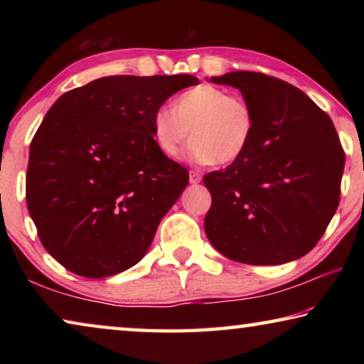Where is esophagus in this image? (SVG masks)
Instances as JSON below:
<instances>
[{
	"mask_svg": "<svg viewBox=\"0 0 364 364\" xmlns=\"http://www.w3.org/2000/svg\"><path fill=\"white\" fill-rule=\"evenodd\" d=\"M200 173L199 171H196V170H191L189 171V183L191 184H197V183H200Z\"/></svg>",
	"mask_w": 364,
	"mask_h": 364,
	"instance_id": "esophagus-1",
	"label": "esophagus"
}]
</instances>
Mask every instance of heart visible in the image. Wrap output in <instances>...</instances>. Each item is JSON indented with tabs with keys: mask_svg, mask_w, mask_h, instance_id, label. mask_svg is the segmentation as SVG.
Here are the masks:
<instances>
[{
	"mask_svg": "<svg viewBox=\"0 0 364 364\" xmlns=\"http://www.w3.org/2000/svg\"><path fill=\"white\" fill-rule=\"evenodd\" d=\"M254 130V110L244 97L205 83L178 96L173 110L162 107L152 117V139L165 157L180 156L191 132V157L218 167L245 156Z\"/></svg>",
	"mask_w": 364,
	"mask_h": 364,
	"instance_id": "obj_1",
	"label": "heart"
}]
</instances>
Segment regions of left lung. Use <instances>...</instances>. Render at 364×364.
<instances>
[{
  "mask_svg": "<svg viewBox=\"0 0 364 364\" xmlns=\"http://www.w3.org/2000/svg\"><path fill=\"white\" fill-rule=\"evenodd\" d=\"M210 82L241 91L255 130L242 159L204 176L208 241L239 263L297 260L321 239L341 199L345 154L334 123L304 91L264 73Z\"/></svg>",
  "mask_w": 364,
  "mask_h": 364,
  "instance_id": "8db88e82",
  "label": "left lung"
}]
</instances>
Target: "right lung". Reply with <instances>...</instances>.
Segmentation results:
<instances>
[{
	"mask_svg": "<svg viewBox=\"0 0 364 364\" xmlns=\"http://www.w3.org/2000/svg\"><path fill=\"white\" fill-rule=\"evenodd\" d=\"M193 75H115L67 91L30 144L27 207L48 254L83 278L146 255L189 173L152 139V117Z\"/></svg>",
	"mask_w": 364,
	"mask_h": 364,
	"instance_id": "add662e5",
	"label": "right lung"
}]
</instances>
